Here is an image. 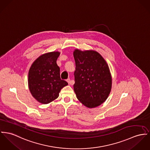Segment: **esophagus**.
I'll list each match as a JSON object with an SVG mask.
<instances>
[{"instance_id": "esophagus-1", "label": "esophagus", "mask_w": 150, "mask_h": 150, "mask_svg": "<svg viewBox=\"0 0 150 150\" xmlns=\"http://www.w3.org/2000/svg\"><path fill=\"white\" fill-rule=\"evenodd\" d=\"M66 81L69 83V84L71 83V80H70V79H69V78H68V79L66 80Z\"/></svg>"}]
</instances>
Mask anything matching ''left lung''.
<instances>
[{
    "label": "left lung",
    "instance_id": "8db88e82",
    "mask_svg": "<svg viewBox=\"0 0 150 150\" xmlns=\"http://www.w3.org/2000/svg\"><path fill=\"white\" fill-rule=\"evenodd\" d=\"M75 61L74 91L78 99L87 107L94 108L108 98L112 78L107 63L95 51H74Z\"/></svg>",
    "mask_w": 150,
    "mask_h": 150
}]
</instances>
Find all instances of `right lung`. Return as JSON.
Wrapping results in <instances>:
<instances>
[{"instance_id": "add662e5", "label": "right lung", "mask_w": 150, "mask_h": 150, "mask_svg": "<svg viewBox=\"0 0 150 150\" xmlns=\"http://www.w3.org/2000/svg\"><path fill=\"white\" fill-rule=\"evenodd\" d=\"M59 52L45 54L37 58L28 72L29 90L35 99L42 104H48L59 96L61 89L68 85L60 76L57 60Z\"/></svg>"}]
</instances>
